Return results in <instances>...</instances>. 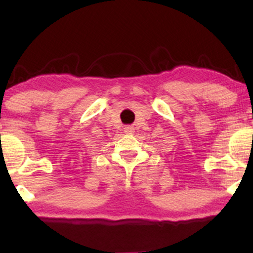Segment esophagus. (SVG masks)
<instances>
[{
	"mask_svg": "<svg viewBox=\"0 0 253 253\" xmlns=\"http://www.w3.org/2000/svg\"><path fill=\"white\" fill-rule=\"evenodd\" d=\"M124 130H125V133H128V134H130V133H133V127L132 126H127V127H125L124 128Z\"/></svg>",
	"mask_w": 253,
	"mask_h": 253,
	"instance_id": "obj_1",
	"label": "esophagus"
}]
</instances>
